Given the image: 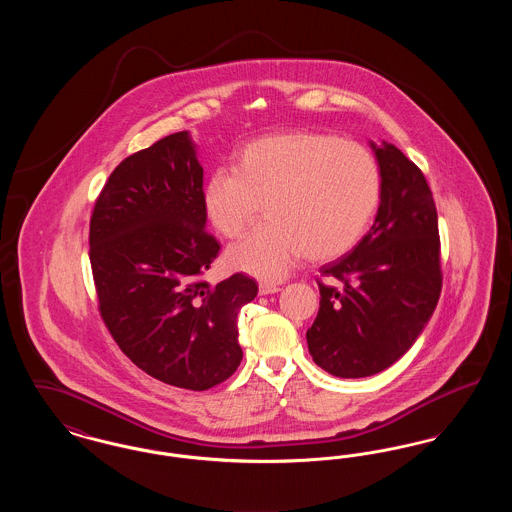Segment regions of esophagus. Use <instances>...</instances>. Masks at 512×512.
I'll use <instances>...</instances> for the list:
<instances>
[{
    "instance_id": "1",
    "label": "esophagus",
    "mask_w": 512,
    "mask_h": 512,
    "mask_svg": "<svg viewBox=\"0 0 512 512\" xmlns=\"http://www.w3.org/2000/svg\"><path fill=\"white\" fill-rule=\"evenodd\" d=\"M276 292H280V286H276V284H272V282H261V284H259V293H261V295Z\"/></svg>"
}]
</instances>
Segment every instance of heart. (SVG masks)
<instances>
[{
	"mask_svg": "<svg viewBox=\"0 0 512 512\" xmlns=\"http://www.w3.org/2000/svg\"><path fill=\"white\" fill-rule=\"evenodd\" d=\"M382 194L374 155L326 132H284L245 144L234 169L211 172L201 188L203 213L234 240L257 219L267 222L226 253L228 265L280 280L307 255L332 261L365 236Z\"/></svg>",
	"mask_w": 512,
	"mask_h": 512,
	"instance_id": "obj_1",
	"label": "heart"
}]
</instances>
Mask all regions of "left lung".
Here are the masks:
<instances>
[{"label": "left lung", "mask_w": 512, "mask_h": 512, "mask_svg": "<svg viewBox=\"0 0 512 512\" xmlns=\"http://www.w3.org/2000/svg\"><path fill=\"white\" fill-rule=\"evenodd\" d=\"M382 176L378 215L365 238L318 280L320 309L307 330L313 361L332 376L365 378L403 357L441 293L438 211L430 186L391 144L374 146Z\"/></svg>", "instance_id": "left-lung-1"}]
</instances>
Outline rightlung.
<instances>
[{
  "label": "right lung",
  "mask_w": 512,
  "mask_h": 512,
  "mask_svg": "<svg viewBox=\"0 0 512 512\" xmlns=\"http://www.w3.org/2000/svg\"><path fill=\"white\" fill-rule=\"evenodd\" d=\"M203 169L188 132L146 147L111 172L90 219L99 315L149 376L203 391L242 363L238 313L257 295L242 272L203 280L220 245L201 205Z\"/></svg>",
  "instance_id": "right-lung-1"
}]
</instances>
